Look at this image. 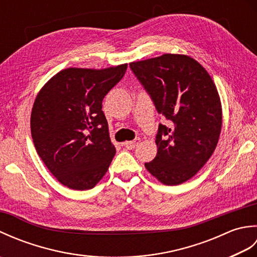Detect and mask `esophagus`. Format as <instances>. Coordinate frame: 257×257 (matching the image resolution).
<instances>
[{"mask_svg": "<svg viewBox=\"0 0 257 257\" xmlns=\"http://www.w3.org/2000/svg\"><path fill=\"white\" fill-rule=\"evenodd\" d=\"M139 143H140V139H139V138H136V139L133 140V141H125V143L122 144V146L125 147V148H127V149L132 150V149H135L136 147L138 146Z\"/></svg>", "mask_w": 257, "mask_h": 257, "instance_id": "esophagus-1", "label": "esophagus"}]
</instances>
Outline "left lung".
Segmentation results:
<instances>
[{
  "instance_id": "obj_1",
  "label": "left lung",
  "mask_w": 257,
  "mask_h": 257,
  "mask_svg": "<svg viewBox=\"0 0 257 257\" xmlns=\"http://www.w3.org/2000/svg\"><path fill=\"white\" fill-rule=\"evenodd\" d=\"M129 66L158 113L170 121L159 124L157 156L145 167L166 185L188 181L210 159L221 134V100L211 76L195 59L179 54Z\"/></svg>"
}]
</instances>
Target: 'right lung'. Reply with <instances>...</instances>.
<instances>
[{
  "label": "right lung",
  "instance_id": "add662e5",
  "mask_svg": "<svg viewBox=\"0 0 257 257\" xmlns=\"http://www.w3.org/2000/svg\"><path fill=\"white\" fill-rule=\"evenodd\" d=\"M127 66L63 69L37 94L31 114L33 143L65 187L92 189L110 166L116 149L109 138L102 99Z\"/></svg>",
  "mask_w": 257,
  "mask_h": 257
}]
</instances>
